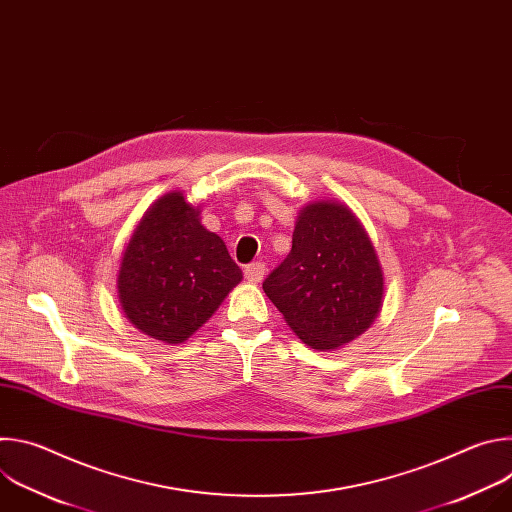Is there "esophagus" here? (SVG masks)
Here are the masks:
<instances>
[{"label": "esophagus", "mask_w": 512, "mask_h": 512, "mask_svg": "<svg viewBox=\"0 0 512 512\" xmlns=\"http://www.w3.org/2000/svg\"><path fill=\"white\" fill-rule=\"evenodd\" d=\"M265 277V265L263 263H251L245 267V279L249 283H259Z\"/></svg>", "instance_id": "34e87169"}]
</instances>
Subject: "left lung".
Wrapping results in <instances>:
<instances>
[{"label": "left lung", "instance_id": "8db88e82", "mask_svg": "<svg viewBox=\"0 0 512 512\" xmlns=\"http://www.w3.org/2000/svg\"><path fill=\"white\" fill-rule=\"evenodd\" d=\"M263 291L306 346L334 350L377 320L385 275L356 214L338 200H314L298 212L291 251Z\"/></svg>", "mask_w": 512, "mask_h": 512}]
</instances>
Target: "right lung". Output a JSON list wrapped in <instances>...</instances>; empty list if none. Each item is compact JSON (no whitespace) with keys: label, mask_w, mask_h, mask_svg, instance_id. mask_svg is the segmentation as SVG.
Masks as SVG:
<instances>
[{"label":"right lung","mask_w":512,"mask_h":512,"mask_svg":"<svg viewBox=\"0 0 512 512\" xmlns=\"http://www.w3.org/2000/svg\"><path fill=\"white\" fill-rule=\"evenodd\" d=\"M243 279L225 241L200 223V204L172 190L137 223L117 273L125 318L166 344L188 340Z\"/></svg>","instance_id":"right-lung-1"}]
</instances>
